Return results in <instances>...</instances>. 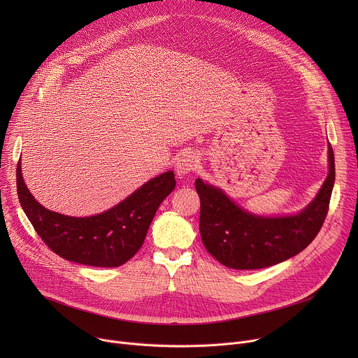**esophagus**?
Instances as JSON below:
<instances>
[{
    "instance_id": "34e87169",
    "label": "esophagus",
    "mask_w": 358,
    "mask_h": 358,
    "mask_svg": "<svg viewBox=\"0 0 358 358\" xmlns=\"http://www.w3.org/2000/svg\"><path fill=\"white\" fill-rule=\"evenodd\" d=\"M198 166V157L194 155L192 151H185L177 159L176 169L180 176H185L191 171H194Z\"/></svg>"
}]
</instances>
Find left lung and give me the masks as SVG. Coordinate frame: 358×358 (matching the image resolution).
<instances>
[{
  "mask_svg": "<svg viewBox=\"0 0 358 358\" xmlns=\"http://www.w3.org/2000/svg\"><path fill=\"white\" fill-rule=\"evenodd\" d=\"M329 176L317 196L297 215L264 218L239 208L221 189L195 180L203 246L227 268L262 269L280 264L316 238L329 213L334 185V152L329 144Z\"/></svg>",
  "mask_w": 358,
  "mask_h": 358,
  "instance_id": "left-lung-1",
  "label": "left lung"
}]
</instances>
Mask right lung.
<instances>
[{
  "mask_svg": "<svg viewBox=\"0 0 358 358\" xmlns=\"http://www.w3.org/2000/svg\"><path fill=\"white\" fill-rule=\"evenodd\" d=\"M174 187V173L167 171L109 211L75 218L49 211L36 202L24 182L21 162L17 164L20 203L45 245L66 261L96 268H117L134 257L160 203Z\"/></svg>",
  "mask_w": 358,
  "mask_h": 358,
  "instance_id": "right-lung-1",
  "label": "right lung"
}]
</instances>
